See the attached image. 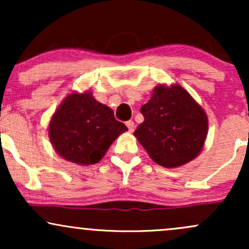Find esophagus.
<instances>
[{
	"instance_id": "obj_1",
	"label": "esophagus",
	"mask_w": 249,
	"mask_h": 249,
	"mask_svg": "<svg viewBox=\"0 0 249 249\" xmlns=\"http://www.w3.org/2000/svg\"><path fill=\"white\" fill-rule=\"evenodd\" d=\"M126 126H127L128 131H130V132H133V130H134V123H133V121H127L126 122Z\"/></svg>"
}]
</instances>
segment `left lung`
<instances>
[{"mask_svg":"<svg viewBox=\"0 0 249 249\" xmlns=\"http://www.w3.org/2000/svg\"><path fill=\"white\" fill-rule=\"evenodd\" d=\"M141 112L144 122L134 136L157 164L178 167L200 153L207 136V117L184 88L159 85Z\"/></svg>","mask_w":249,"mask_h":249,"instance_id":"obj_1","label":"left lung"}]
</instances>
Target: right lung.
I'll list each match as a JSON object with an SVG mask.
<instances>
[{
  "label": "right lung",
  "mask_w": 249,
  "mask_h": 249,
  "mask_svg": "<svg viewBox=\"0 0 249 249\" xmlns=\"http://www.w3.org/2000/svg\"><path fill=\"white\" fill-rule=\"evenodd\" d=\"M127 127L90 92L71 93L50 122L49 137L57 153L79 165L96 164Z\"/></svg>",
  "instance_id": "right-lung-1"
}]
</instances>
